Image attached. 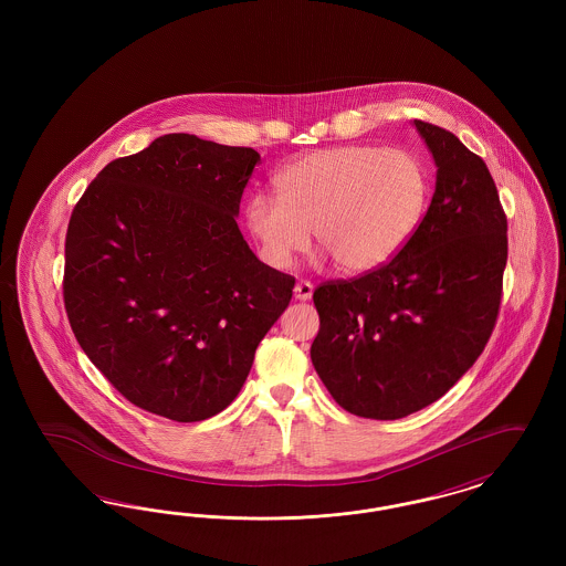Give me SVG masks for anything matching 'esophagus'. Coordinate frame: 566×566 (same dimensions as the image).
<instances>
[{"label":"esophagus","instance_id":"34e87169","mask_svg":"<svg viewBox=\"0 0 566 566\" xmlns=\"http://www.w3.org/2000/svg\"><path fill=\"white\" fill-rule=\"evenodd\" d=\"M312 293H314V284H312V282H307V280L296 282L295 298H298V301H307V298H312Z\"/></svg>","mask_w":566,"mask_h":566}]
</instances>
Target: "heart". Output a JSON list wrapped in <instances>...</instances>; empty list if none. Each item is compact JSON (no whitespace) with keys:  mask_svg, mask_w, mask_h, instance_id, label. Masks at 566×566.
<instances>
[{"mask_svg":"<svg viewBox=\"0 0 566 566\" xmlns=\"http://www.w3.org/2000/svg\"><path fill=\"white\" fill-rule=\"evenodd\" d=\"M275 187L280 197L254 192L245 203V227L275 270L293 265L312 229L337 270H377L411 238L429 195L422 163L376 146L310 153L284 167Z\"/></svg>","mask_w":566,"mask_h":566,"instance_id":"b5f03b06","label":"heart"}]
</instances>
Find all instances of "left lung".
<instances>
[{
  "instance_id": "8db88e82",
  "label": "left lung",
  "mask_w": 566,
  "mask_h": 566,
  "mask_svg": "<svg viewBox=\"0 0 566 566\" xmlns=\"http://www.w3.org/2000/svg\"><path fill=\"white\" fill-rule=\"evenodd\" d=\"M437 165L431 206L381 268L314 291L312 363L339 407L397 420L441 399L496 324L507 216L484 159L457 135L413 120Z\"/></svg>"
}]
</instances>
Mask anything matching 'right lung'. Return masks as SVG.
Returning <instances> with one entry per match:
<instances>
[{
  "label": "right lung",
  "instance_id": "right-lung-1",
  "mask_svg": "<svg viewBox=\"0 0 566 566\" xmlns=\"http://www.w3.org/2000/svg\"><path fill=\"white\" fill-rule=\"evenodd\" d=\"M261 155L197 135L108 163L65 235L63 301L91 363L135 407L176 422L238 397L295 277L261 263L235 222Z\"/></svg>",
  "mask_w": 566,
  "mask_h": 566
}]
</instances>
